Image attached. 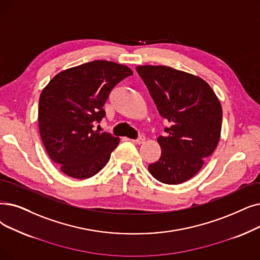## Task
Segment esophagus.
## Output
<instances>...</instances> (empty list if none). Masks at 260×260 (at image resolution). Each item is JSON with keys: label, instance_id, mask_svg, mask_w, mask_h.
Listing matches in <instances>:
<instances>
[{"label": "esophagus", "instance_id": "1", "mask_svg": "<svg viewBox=\"0 0 260 260\" xmlns=\"http://www.w3.org/2000/svg\"><path fill=\"white\" fill-rule=\"evenodd\" d=\"M134 143H138V144H141L145 141V137L144 136H139L137 139H133L132 140Z\"/></svg>", "mask_w": 260, "mask_h": 260}]
</instances>
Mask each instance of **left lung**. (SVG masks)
<instances>
[{"label": "left lung", "mask_w": 260, "mask_h": 260, "mask_svg": "<svg viewBox=\"0 0 260 260\" xmlns=\"http://www.w3.org/2000/svg\"><path fill=\"white\" fill-rule=\"evenodd\" d=\"M136 70L158 109L168 120L166 136L157 138L160 158L149 165L150 173L168 185L193 177L220 140L221 103L201 77L167 66H138Z\"/></svg>", "instance_id": "8db88e82"}]
</instances>
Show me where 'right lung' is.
Listing matches in <instances>:
<instances>
[{"mask_svg": "<svg viewBox=\"0 0 260 260\" xmlns=\"http://www.w3.org/2000/svg\"><path fill=\"white\" fill-rule=\"evenodd\" d=\"M133 74L128 67L94 60L56 74L39 99L41 140L51 159L68 176L99 173L120 142L92 127L105 117L103 106L114 87Z\"/></svg>", "mask_w": 260, "mask_h": 260, "instance_id": "obj_1", "label": "right lung"}]
</instances>
